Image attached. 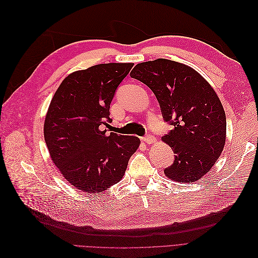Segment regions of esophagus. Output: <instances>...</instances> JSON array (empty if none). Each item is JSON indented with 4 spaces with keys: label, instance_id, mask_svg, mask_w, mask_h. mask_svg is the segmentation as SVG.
Returning a JSON list of instances; mask_svg holds the SVG:
<instances>
[{
    "label": "esophagus",
    "instance_id": "obj_1",
    "mask_svg": "<svg viewBox=\"0 0 258 258\" xmlns=\"http://www.w3.org/2000/svg\"><path fill=\"white\" fill-rule=\"evenodd\" d=\"M143 141L145 143H147V144H152V143H154L156 141V138L153 135H147L146 137L143 138Z\"/></svg>",
    "mask_w": 258,
    "mask_h": 258
}]
</instances>
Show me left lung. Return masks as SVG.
<instances>
[{
    "instance_id": "8db88e82",
    "label": "left lung",
    "mask_w": 258,
    "mask_h": 258,
    "mask_svg": "<svg viewBox=\"0 0 258 258\" xmlns=\"http://www.w3.org/2000/svg\"><path fill=\"white\" fill-rule=\"evenodd\" d=\"M130 76L151 88L163 119L173 126L162 137L175 154L165 174L181 183L198 181L225 145L226 115L215 91L194 69L168 59L139 63Z\"/></svg>"
}]
</instances>
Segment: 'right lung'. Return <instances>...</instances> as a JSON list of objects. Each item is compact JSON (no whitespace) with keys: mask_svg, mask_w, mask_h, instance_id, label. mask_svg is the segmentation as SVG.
I'll list each match as a JSON object with an SVG mask.
<instances>
[{"mask_svg":"<svg viewBox=\"0 0 258 258\" xmlns=\"http://www.w3.org/2000/svg\"><path fill=\"white\" fill-rule=\"evenodd\" d=\"M132 63H103L63 80L51 100L44 137L51 160L76 189L104 191L118 183L140 144L134 136L106 134L110 105Z\"/></svg>","mask_w":258,"mask_h":258,"instance_id":"obj_1","label":"right lung"}]
</instances>
